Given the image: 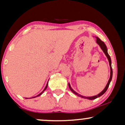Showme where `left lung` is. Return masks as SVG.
I'll return each instance as SVG.
<instances>
[{
  "label": "left lung",
  "mask_w": 125,
  "mask_h": 125,
  "mask_svg": "<svg viewBox=\"0 0 125 125\" xmlns=\"http://www.w3.org/2000/svg\"><path fill=\"white\" fill-rule=\"evenodd\" d=\"M95 38H96V42L97 44H98L99 46H100L101 48L102 51H103V52L105 54L106 56L107 59H108V61H109V65H110V78H109V80L108 82H107V83L106 85L105 88H104V89L102 90V91L100 93L96 95H94V96H92V97H85V96H83V95H82L81 94H79L77 93L76 92H75L74 90L72 88V87L71 86V85H70L69 83H68V86H69V88L70 89V90H71L72 92H73V93L77 95L78 97H82V98H85V99H88V100H94V99L98 98V97H100V96H101L102 95H103L104 93H105L106 91L107 88H108V87L109 86V84H110L111 81H112V76H113V70H112V61H111V58L110 57V56L109 55L108 53H107V47L106 45L105 44V43L100 40V39H99L98 37H95Z\"/></svg>",
  "instance_id": "obj_1"
}]
</instances>
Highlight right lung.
I'll use <instances>...</instances> for the list:
<instances>
[{"instance_id":"1","label":"right lung","mask_w":125,"mask_h":125,"mask_svg":"<svg viewBox=\"0 0 125 125\" xmlns=\"http://www.w3.org/2000/svg\"><path fill=\"white\" fill-rule=\"evenodd\" d=\"M48 83H47V85H46V86H45V88L44 89V90H42V91L41 92V93L39 94H38L37 95H36V96H35V97H31V98H27V99H28V98H35V97H38V96H40V95H42V93H44V92L45 91V90H46V89L47 88V86H48Z\"/></svg>"}]
</instances>
